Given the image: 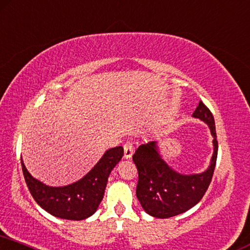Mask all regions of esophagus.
<instances>
[{
  "label": "esophagus",
  "mask_w": 250,
  "mask_h": 250,
  "mask_svg": "<svg viewBox=\"0 0 250 250\" xmlns=\"http://www.w3.org/2000/svg\"><path fill=\"white\" fill-rule=\"evenodd\" d=\"M133 150H134V148H133V144L131 141H127L124 144V157L125 158H131L132 155H133Z\"/></svg>",
  "instance_id": "obj_1"
}]
</instances>
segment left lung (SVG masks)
I'll return each mask as SVG.
<instances>
[{
    "instance_id": "left-lung-1",
    "label": "left lung",
    "mask_w": 250,
    "mask_h": 250,
    "mask_svg": "<svg viewBox=\"0 0 250 250\" xmlns=\"http://www.w3.org/2000/svg\"><path fill=\"white\" fill-rule=\"evenodd\" d=\"M209 125L213 137V155L208 170L200 174L177 173L162 160L156 142L141 145L133 154V162L138 168L137 197L147 213L156 218H170L189 210L202 199L215 171L218 141L213 116L202 101L193 112Z\"/></svg>"
}]
</instances>
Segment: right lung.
Returning <instances> with one entry per match:
<instances>
[{
  "label": "right lung",
  "mask_w": 250,
  "mask_h": 250,
  "mask_svg": "<svg viewBox=\"0 0 250 250\" xmlns=\"http://www.w3.org/2000/svg\"><path fill=\"white\" fill-rule=\"evenodd\" d=\"M123 155L122 146L109 149L83 179L64 187H49L34 179L22 161L21 168L30 193L42 209L58 218L82 220L96 211L104 195L109 174Z\"/></svg>",
  "instance_id": "1"
}]
</instances>
